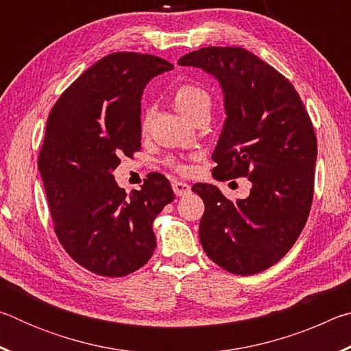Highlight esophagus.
I'll list each match as a JSON object with an SVG mask.
<instances>
[{"mask_svg": "<svg viewBox=\"0 0 351 351\" xmlns=\"http://www.w3.org/2000/svg\"><path fill=\"white\" fill-rule=\"evenodd\" d=\"M171 187H173V192H175L176 197H186V195L192 192V189H190L189 184L184 182V181H173Z\"/></svg>", "mask_w": 351, "mask_h": 351, "instance_id": "obj_1", "label": "esophagus"}]
</instances>
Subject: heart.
Segmentation results:
<instances>
[{
	"mask_svg": "<svg viewBox=\"0 0 351 351\" xmlns=\"http://www.w3.org/2000/svg\"><path fill=\"white\" fill-rule=\"evenodd\" d=\"M173 102L176 108L182 114H186L190 119H197L203 114H209L212 108V96L206 88L197 85V83H181L173 93ZM153 111L152 108H145L141 116V132L147 133L152 125ZM165 164L170 169H173L178 173H187V165L176 161L173 158H169Z\"/></svg>",
	"mask_w": 351,
	"mask_h": 351,
	"instance_id": "obj_1",
	"label": "heart"
}]
</instances>
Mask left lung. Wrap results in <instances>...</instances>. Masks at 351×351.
Returning <instances> with one entry per match:
<instances>
[{"instance_id": "8db88e82", "label": "left lung", "mask_w": 351, "mask_h": 351, "mask_svg": "<svg viewBox=\"0 0 351 351\" xmlns=\"http://www.w3.org/2000/svg\"><path fill=\"white\" fill-rule=\"evenodd\" d=\"M178 63L207 71L223 88L228 119L212 154L213 178L252 182L249 197L237 203L212 184H193L204 201L201 246L223 269L257 274L285 257L310 215L317 156L313 122L287 77L243 47H201Z\"/></svg>"}]
</instances>
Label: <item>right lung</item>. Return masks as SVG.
<instances>
[{
    "label": "right lung",
    "instance_id": "obj_1",
    "mask_svg": "<svg viewBox=\"0 0 351 351\" xmlns=\"http://www.w3.org/2000/svg\"><path fill=\"white\" fill-rule=\"evenodd\" d=\"M173 69L161 57L114 52L75 79L47 117L38 156L54 230L69 257L104 277L142 268L154 252L153 219L175 199L167 178L148 173L127 195L112 176L141 150V97Z\"/></svg>",
    "mask_w": 351,
    "mask_h": 351
}]
</instances>
